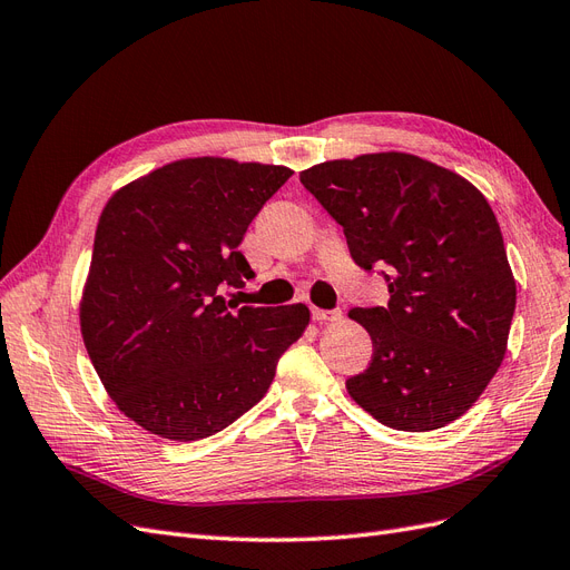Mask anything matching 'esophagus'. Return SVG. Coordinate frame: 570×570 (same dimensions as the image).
Masks as SVG:
<instances>
[{"mask_svg":"<svg viewBox=\"0 0 570 570\" xmlns=\"http://www.w3.org/2000/svg\"><path fill=\"white\" fill-rule=\"evenodd\" d=\"M312 316L318 323H333V321L342 318V312H340V308H318V306H314L312 308Z\"/></svg>","mask_w":570,"mask_h":570,"instance_id":"1","label":"esophagus"}]
</instances>
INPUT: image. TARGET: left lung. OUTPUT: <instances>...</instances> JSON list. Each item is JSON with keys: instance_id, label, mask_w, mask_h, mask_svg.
Listing matches in <instances>:
<instances>
[{"instance_id": "left-lung-1", "label": "left lung", "mask_w": 570, "mask_h": 570, "mask_svg": "<svg viewBox=\"0 0 570 570\" xmlns=\"http://www.w3.org/2000/svg\"><path fill=\"white\" fill-rule=\"evenodd\" d=\"M358 268H381L387 306L352 308L373 340L352 400L394 430L456 421L507 354L515 281L488 199L452 170L402 151L302 170Z\"/></svg>"}]
</instances>
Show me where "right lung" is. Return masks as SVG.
Masks as SVG:
<instances>
[{"instance_id":"add662e5","label":"right lung","mask_w":570,"mask_h":570,"mask_svg":"<svg viewBox=\"0 0 570 570\" xmlns=\"http://www.w3.org/2000/svg\"><path fill=\"white\" fill-rule=\"evenodd\" d=\"M292 170L183 159L126 185L95 233L80 331L116 406L149 433H220L268 392L308 325L304 304L237 306L254 278L239 243Z\"/></svg>"}]
</instances>
